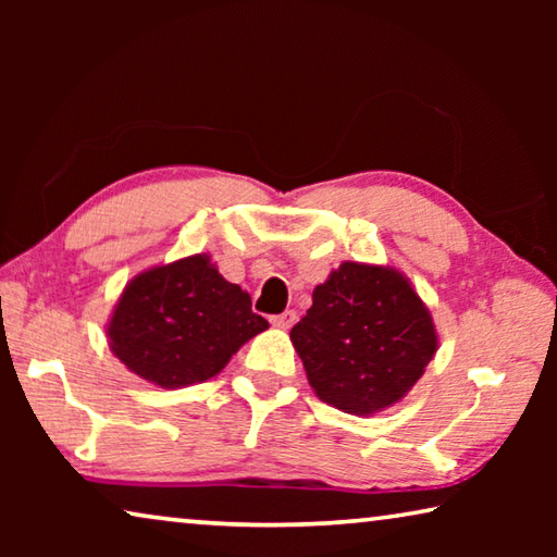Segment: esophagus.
Returning <instances> with one entry per match:
<instances>
[{"instance_id": "esophagus-1", "label": "esophagus", "mask_w": 557, "mask_h": 557, "mask_svg": "<svg viewBox=\"0 0 557 557\" xmlns=\"http://www.w3.org/2000/svg\"><path fill=\"white\" fill-rule=\"evenodd\" d=\"M270 322H272V326H277V329H289L292 324L297 322V312H295V309H287V312L272 317Z\"/></svg>"}]
</instances>
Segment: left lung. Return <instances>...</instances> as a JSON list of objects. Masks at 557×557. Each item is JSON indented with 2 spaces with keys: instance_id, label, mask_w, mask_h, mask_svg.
Masks as SVG:
<instances>
[{
  "instance_id": "1",
  "label": "left lung",
  "mask_w": 557,
  "mask_h": 557,
  "mask_svg": "<svg viewBox=\"0 0 557 557\" xmlns=\"http://www.w3.org/2000/svg\"><path fill=\"white\" fill-rule=\"evenodd\" d=\"M289 338L317 398L348 414L400 403L440 344L430 309L400 270L351 260L314 287Z\"/></svg>"
}]
</instances>
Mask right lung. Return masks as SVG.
I'll list each match as a JSON object with an SVG mask.
<instances>
[{
    "instance_id": "obj_1",
    "label": "right lung",
    "mask_w": 557,
    "mask_h": 557,
    "mask_svg": "<svg viewBox=\"0 0 557 557\" xmlns=\"http://www.w3.org/2000/svg\"><path fill=\"white\" fill-rule=\"evenodd\" d=\"M265 329L248 292L199 252L132 277L106 332L110 351L139 379L159 388H186L219 375Z\"/></svg>"
}]
</instances>
